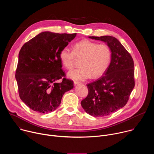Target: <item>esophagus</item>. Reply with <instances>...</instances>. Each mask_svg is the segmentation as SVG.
<instances>
[{
    "label": "esophagus",
    "instance_id": "obj_1",
    "mask_svg": "<svg viewBox=\"0 0 154 154\" xmlns=\"http://www.w3.org/2000/svg\"><path fill=\"white\" fill-rule=\"evenodd\" d=\"M74 85H80V84H81V83H80V82H77V81H74Z\"/></svg>",
    "mask_w": 154,
    "mask_h": 154
}]
</instances>
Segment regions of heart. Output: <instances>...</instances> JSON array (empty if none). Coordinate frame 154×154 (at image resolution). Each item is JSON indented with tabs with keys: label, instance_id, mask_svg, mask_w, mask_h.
<instances>
[{
	"label": "heart",
	"instance_id": "heart-1",
	"mask_svg": "<svg viewBox=\"0 0 154 154\" xmlns=\"http://www.w3.org/2000/svg\"><path fill=\"white\" fill-rule=\"evenodd\" d=\"M111 51L105 44H98L88 39L82 40L73 47V51L67 47L63 48L59 54L63 66L71 69L75 58L82 59L80 68L70 71L68 77L74 80H85L91 77L97 79L106 72L111 60Z\"/></svg>",
	"mask_w": 154,
	"mask_h": 154
}]
</instances>
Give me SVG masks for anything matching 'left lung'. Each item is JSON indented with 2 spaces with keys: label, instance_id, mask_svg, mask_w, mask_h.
Returning <instances> with one entry per match:
<instances>
[{
  "label": "left lung",
  "instance_id": "8db88e82",
  "mask_svg": "<svg viewBox=\"0 0 154 154\" xmlns=\"http://www.w3.org/2000/svg\"><path fill=\"white\" fill-rule=\"evenodd\" d=\"M105 42L111 51V61L103 76L86 86L88 94L81 102L94 117L105 116L124 107L135 86L134 63L121 43L112 36H89Z\"/></svg>",
  "mask_w": 154,
  "mask_h": 154
}]
</instances>
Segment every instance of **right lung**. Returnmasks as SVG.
Returning <instances> with one entry per match:
<instances>
[{"label": "right lung", "instance_id": "add662e5", "mask_svg": "<svg viewBox=\"0 0 154 154\" xmlns=\"http://www.w3.org/2000/svg\"><path fill=\"white\" fill-rule=\"evenodd\" d=\"M76 35L43 32L21 48L15 77L20 99L32 110L40 113L55 110L64 93L73 88L71 80L56 81L64 77L60 52Z\"/></svg>", "mask_w": 154, "mask_h": 154}]
</instances>
